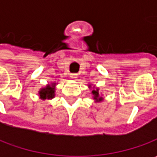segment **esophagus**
Listing matches in <instances>:
<instances>
[{
	"instance_id": "esophagus-1",
	"label": "esophagus",
	"mask_w": 157,
	"mask_h": 157,
	"mask_svg": "<svg viewBox=\"0 0 157 157\" xmlns=\"http://www.w3.org/2000/svg\"><path fill=\"white\" fill-rule=\"evenodd\" d=\"M70 77L72 79H74V80H75V79L77 78V75L76 74H71L70 75Z\"/></svg>"
}]
</instances>
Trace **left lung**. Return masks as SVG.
I'll use <instances>...</instances> for the list:
<instances>
[{"label":"left lung","mask_w":157,"mask_h":157,"mask_svg":"<svg viewBox=\"0 0 157 157\" xmlns=\"http://www.w3.org/2000/svg\"><path fill=\"white\" fill-rule=\"evenodd\" d=\"M89 88L91 90L92 89V90H91V94H92V98H93V100H94V102L95 103H99V102H102L103 100H104V98H103V95H102V93H100L98 90H99V89L97 87H95V85H93V84H89L88 85Z\"/></svg>","instance_id":"obj_1"}]
</instances>
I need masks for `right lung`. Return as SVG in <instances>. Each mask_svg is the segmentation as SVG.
Returning a JSON list of instances; mask_svg holds the SVG:
<instances>
[{"label": "right lung", "mask_w": 157, "mask_h": 157, "mask_svg": "<svg viewBox=\"0 0 157 157\" xmlns=\"http://www.w3.org/2000/svg\"><path fill=\"white\" fill-rule=\"evenodd\" d=\"M57 82H53L51 83L46 84V86L41 88L38 91V95L40 99L45 100V99H52L56 96V86Z\"/></svg>", "instance_id": "add662e5"}]
</instances>
